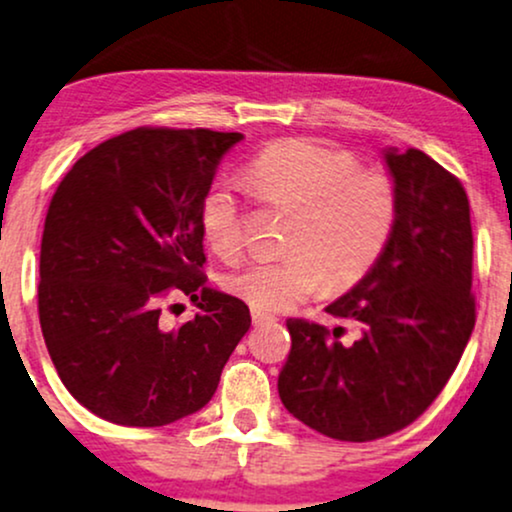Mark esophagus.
<instances>
[{"label": "esophagus", "mask_w": 512, "mask_h": 512, "mask_svg": "<svg viewBox=\"0 0 512 512\" xmlns=\"http://www.w3.org/2000/svg\"><path fill=\"white\" fill-rule=\"evenodd\" d=\"M252 326H264V323H271V321H276L274 316L271 314H267V312H260V309H252Z\"/></svg>", "instance_id": "esophagus-1"}]
</instances>
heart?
Instances as JSON below:
<instances>
[{"label": "heart", "instance_id": "obj_1", "mask_svg": "<svg viewBox=\"0 0 512 512\" xmlns=\"http://www.w3.org/2000/svg\"><path fill=\"white\" fill-rule=\"evenodd\" d=\"M245 179L257 196L295 212L288 255L248 262L224 288L260 312H286L323 283L340 290L361 281L380 260L397 226L399 200L383 172L359 170L352 153L307 139L276 141L257 153ZM200 234L224 260L243 248L234 186L217 181L200 200Z\"/></svg>", "mask_w": 512, "mask_h": 512}]
</instances>
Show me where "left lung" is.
<instances>
[{"label": "left lung", "instance_id": "left-lung-1", "mask_svg": "<svg viewBox=\"0 0 512 512\" xmlns=\"http://www.w3.org/2000/svg\"><path fill=\"white\" fill-rule=\"evenodd\" d=\"M399 212L373 269L326 312L342 328L288 319L293 338L278 375L283 406L342 442H371L411 425L456 371L472 328V226L463 184L418 148L385 151Z\"/></svg>", "mask_w": 512, "mask_h": 512}]
</instances>
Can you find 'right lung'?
Returning a JSON list of instances; mask_svg holds the SVG:
<instances>
[{
  "label": "right lung",
  "instance_id": "1",
  "mask_svg": "<svg viewBox=\"0 0 512 512\" xmlns=\"http://www.w3.org/2000/svg\"><path fill=\"white\" fill-rule=\"evenodd\" d=\"M243 134L137 127L84 153L54 193L40 252L42 335L68 392L103 420L160 428L212 399L250 309L205 286L200 200ZM201 312L179 329L162 300Z\"/></svg>",
  "mask_w": 512,
  "mask_h": 512
}]
</instances>
